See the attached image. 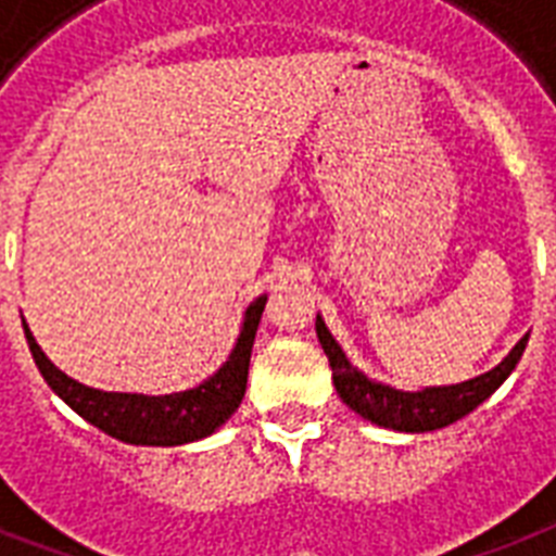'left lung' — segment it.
Returning a JSON list of instances; mask_svg holds the SVG:
<instances>
[{
	"mask_svg": "<svg viewBox=\"0 0 556 556\" xmlns=\"http://www.w3.org/2000/svg\"><path fill=\"white\" fill-rule=\"evenodd\" d=\"M316 333L325 348L327 363L333 368V386H337L342 403L354 408L365 420L394 429V432H432V429H443V426L462 420L464 415H470L472 408H479L510 377L516 363L522 359L525 345H528V333H525L493 371L481 374L476 380L458 382V386H432L424 391H400L368 380L363 371H356L342 354L337 339L330 337L321 316H316Z\"/></svg>",
	"mask_w": 556,
	"mask_h": 556,
	"instance_id": "1",
	"label": "left lung"
}]
</instances>
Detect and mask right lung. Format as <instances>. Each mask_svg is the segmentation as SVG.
Returning a JSON list of instances; mask_svg holds the SVG:
<instances>
[{
	"label": "right lung",
	"mask_w": 556,
	"mask_h": 556,
	"mask_svg": "<svg viewBox=\"0 0 556 556\" xmlns=\"http://www.w3.org/2000/svg\"><path fill=\"white\" fill-rule=\"evenodd\" d=\"M266 295L255 299L247 307L240 337L235 342V351L229 359L219 365L217 374H211L208 380L200 382L197 389L176 391V394H122V391H101L89 389L84 382L72 380L42 354L37 339L25 327V339L31 348V356L40 368L42 380L49 382L51 391L58 394L66 406H72L77 415L98 426L101 432L113 434L124 443L136 446H179V443L200 441L217 432L226 424L240 400L247 394L249 359H252V345H255L257 325L264 316Z\"/></svg>",
	"instance_id": "add662e5"
}]
</instances>
